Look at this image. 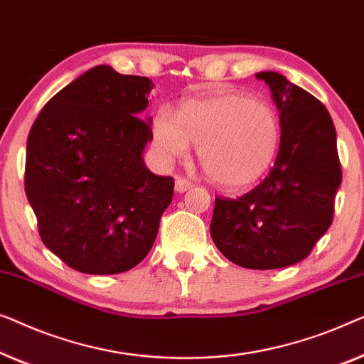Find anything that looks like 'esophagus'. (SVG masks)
Returning <instances> with one entry per match:
<instances>
[{
  "mask_svg": "<svg viewBox=\"0 0 364 364\" xmlns=\"http://www.w3.org/2000/svg\"><path fill=\"white\" fill-rule=\"evenodd\" d=\"M175 188L178 193H184L188 191L189 188H193V183L188 180V178H183V176H176V181H175Z\"/></svg>",
  "mask_w": 364,
  "mask_h": 364,
  "instance_id": "1",
  "label": "esophagus"
}]
</instances>
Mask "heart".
<instances>
[{
    "mask_svg": "<svg viewBox=\"0 0 364 364\" xmlns=\"http://www.w3.org/2000/svg\"><path fill=\"white\" fill-rule=\"evenodd\" d=\"M151 138L165 160L198 145L199 165L214 183L239 188L257 180L280 145L277 112L237 92L184 100L176 117L166 107L151 120Z\"/></svg>",
    "mask_w": 364,
    "mask_h": 364,
    "instance_id": "1",
    "label": "heart"
}]
</instances>
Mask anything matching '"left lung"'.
<instances>
[{"mask_svg": "<svg viewBox=\"0 0 364 364\" xmlns=\"http://www.w3.org/2000/svg\"><path fill=\"white\" fill-rule=\"evenodd\" d=\"M280 112V146L265 180L242 196L216 198L211 237L245 269H282L309 257L328 231L341 184L333 120L326 107L282 74L259 73Z\"/></svg>", "mask_w": 364, "mask_h": 364, "instance_id": "1", "label": "left lung"}]
</instances>
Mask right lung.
<instances>
[{"label":"right lung","instance_id":"right-lung-1","mask_svg":"<svg viewBox=\"0 0 364 364\" xmlns=\"http://www.w3.org/2000/svg\"><path fill=\"white\" fill-rule=\"evenodd\" d=\"M150 79L97 65L59 90L28 136L24 189L46 247L82 274L140 264L155 242L175 180L143 163Z\"/></svg>","mask_w":364,"mask_h":364}]
</instances>
